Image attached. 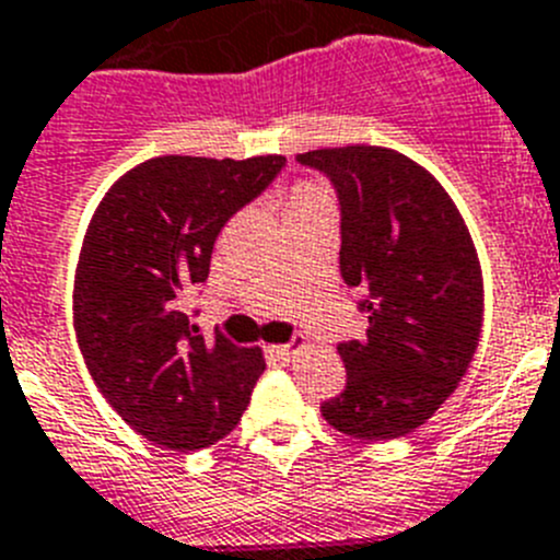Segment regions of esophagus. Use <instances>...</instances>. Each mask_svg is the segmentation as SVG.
Masks as SVG:
<instances>
[{
	"label": "esophagus",
	"instance_id": "obj_1",
	"mask_svg": "<svg viewBox=\"0 0 560 560\" xmlns=\"http://www.w3.org/2000/svg\"><path fill=\"white\" fill-rule=\"evenodd\" d=\"M268 357L279 359V362H290L295 357V345H270Z\"/></svg>",
	"mask_w": 560,
	"mask_h": 560
}]
</instances>
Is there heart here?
Returning a JSON list of instances; mask_svg holds the SVG:
<instances>
[{
  "label": "heart",
  "mask_w": 560,
  "mask_h": 560,
  "mask_svg": "<svg viewBox=\"0 0 560 560\" xmlns=\"http://www.w3.org/2000/svg\"><path fill=\"white\" fill-rule=\"evenodd\" d=\"M331 207V196L320 182L301 179L292 185L290 201H287V215H298V212H310V209Z\"/></svg>",
  "instance_id": "obj_1"
}]
</instances>
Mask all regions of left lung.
Wrapping results in <instances>:
<instances>
[{
    "instance_id": "obj_1",
    "label": "left lung",
    "mask_w": 560,
    "mask_h": 560,
    "mask_svg": "<svg viewBox=\"0 0 560 560\" xmlns=\"http://www.w3.org/2000/svg\"><path fill=\"white\" fill-rule=\"evenodd\" d=\"M331 179L339 270L362 292V339L339 342L348 384L320 406L357 439H400L431 420L467 373L483 326V279L464 218L422 165L381 145L298 154Z\"/></svg>"
}]
</instances>
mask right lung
Returning <instances> with one entry per match:
<instances>
[{
    "instance_id": "right-lung-1",
    "label": "right lung",
    "mask_w": 560,
    "mask_h": 560,
    "mask_svg": "<svg viewBox=\"0 0 560 560\" xmlns=\"http://www.w3.org/2000/svg\"><path fill=\"white\" fill-rule=\"evenodd\" d=\"M284 156H154L96 207L74 273L88 373L140 436L201 451L234 431L265 370L259 348L203 342L185 295L203 284L218 234L284 168Z\"/></svg>"
}]
</instances>
